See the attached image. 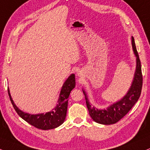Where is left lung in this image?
Listing matches in <instances>:
<instances>
[{"label":"left lung","instance_id":"left-lung-1","mask_svg":"<svg viewBox=\"0 0 150 150\" xmlns=\"http://www.w3.org/2000/svg\"><path fill=\"white\" fill-rule=\"evenodd\" d=\"M132 44L133 51L136 57V68L132 86L126 95L121 100L110 105L106 109L100 110L95 106L92 107L86 92L83 90L86 97V104L90 115L96 122L101 125H112L117 122L128 113V112L139 99L141 94L142 86H143V75H142L141 64H140L139 55L135 44L134 38L133 37L132 38Z\"/></svg>","mask_w":150,"mask_h":150}]
</instances>
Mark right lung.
Returning a JSON list of instances; mask_svg holds the SVG:
<instances>
[{
  "mask_svg": "<svg viewBox=\"0 0 150 150\" xmlns=\"http://www.w3.org/2000/svg\"><path fill=\"white\" fill-rule=\"evenodd\" d=\"M75 75L72 74L65 81L62 87L58 101V104H57L51 111L36 115L26 113L20 110L13 101L9 88L7 89V92L14 110L22 119L36 128L42 130H49L56 128L64 122L67 110L68 98L70 92L75 88Z\"/></svg>",
  "mask_w": 150,
  "mask_h": 150,
  "instance_id": "1",
  "label": "right lung"
}]
</instances>
